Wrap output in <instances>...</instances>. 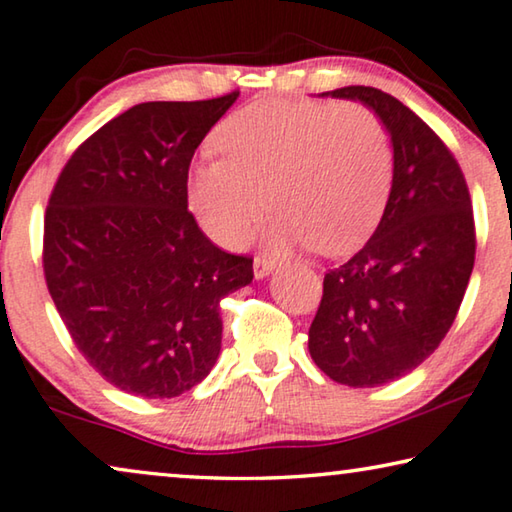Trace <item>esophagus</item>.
Returning a JSON list of instances; mask_svg holds the SVG:
<instances>
[{
  "label": "esophagus",
  "instance_id": "34e87169",
  "mask_svg": "<svg viewBox=\"0 0 512 512\" xmlns=\"http://www.w3.org/2000/svg\"><path fill=\"white\" fill-rule=\"evenodd\" d=\"M253 271H255V278L262 280V278H266V275L275 271V262L269 257H255Z\"/></svg>",
  "mask_w": 512,
  "mask_h": 512
}]
</instances>
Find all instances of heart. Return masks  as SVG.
I'll list each match as a JSON object with an SVG mask.
<instances>
[{
    "mask_svg": "<svg viewBox=\"0 0 512 512\" xmlns=\"http://www.w3.org/2000/svg\"><path fill=\"white\" fill-rule=\"evenodd\" d=\"M216 143L223 154L191 168L189 207L221 246H241L269 200L278 207L262 230L271 250L351 253L383 216L392 148L358 104L259 100L234 111Z\"/></svg>",
    "mask_w": 512,
    "mask_h": 512,
    "instance_id": "b5f03b06",
    "label": "heart"
}]
</instances>
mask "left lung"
I'll return each instance as SVG.
<instances>
[{"instance_id": "obj_1", "label": "left lung", "mask_w": 512, "mask_h": 512, "mask_svg": "<svg viewBox=\"0 0 512 512\" xmlns=\"http://www.w3.org/2000/svg\"><path fill=\"white\" fill-rule=\"evenodd\" d=\"M319 97L364 104L392 143L383 218L360 253L326 273L307 342L335 383L378 387L417 369L456 319L474 269L472 200L440 136L396 97L371 86Z\"/></svg>"}]
</instances>
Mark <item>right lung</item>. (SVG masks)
<instances>
[{
  "label": "right lung",
  "mask_w": 512,
  "mask_h": 512,
  "mask_svg": "<svg viewBox=\"0 0 512 512\" xmlns=\"http://www.w3.org/2000/svg\"><path fill=\"white\" fill-rule=\"evenodd\" d=\"M143 102L72 154L45 214L43 269L79 353L120 392L173 399L221 353V300L253 259L214 246L186 200L189 166L237 102Z\"/></svg>",
  "instance_id": "1"
}]
</instances>
